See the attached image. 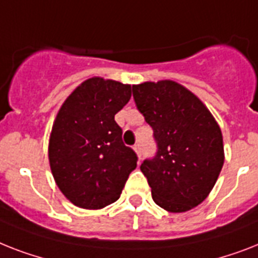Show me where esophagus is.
I'll return each instance as SVG.
<instances>
[{"mask_svg":"<svg viewBox=\"0 0 258 258\" xmlns=\"http://www.w3.org/2000/svg\"><path fill=\"white\" fill-rule=\"evenodd\" d=\"M134 150H135L136 155H138V158H139V160L142 159V148H140V144H135L134 146Z\"/></svg>","mask_w":258,"mask_h":258,"instance_id":"esophagus-1","label":"esophagus"}]
</instances>
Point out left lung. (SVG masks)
Listing matches in <instances>:
<instances>
[{
  "instance_id": "obj_1",
  "label": "left lung",
  "mask_w": 258,
  "mask_h": 258,
  "mask_svg": "<svg viewBox=\"0 0 258 258\" xmlns=\"http://www.w3.org/2000/svg\"><path fill=\"white\" fill-rule=\"evenodd\" d=\"M133 93L158 146L140 165L152 199L168 212H187L207 199L223 168L221 130L202 100L176 82H144Z\"/></svg>"
}]
</instances>
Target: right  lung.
<instances>
[{"instance_id":"right-lung-1","label":"right lung","mask_w":258,"mask_h":258,"mask_svg":"<svg viewBox=\"0 0 258 258\" xmlns=\"http://www.w3.org/2000/svg\"><path fill=\"white\" fill-rule=\"evenodd\" d=\"M131 86L94 77L64 100L54 120L49 162L60 192L79 208L100 209L120 198L136 168L115 114L128 103Z\"/></svg>"}]
</instances>
